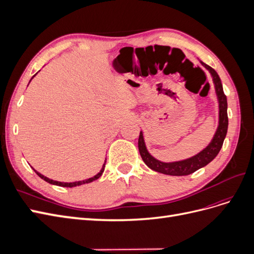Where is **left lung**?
Masks as SVG:
<instances>
[{
  "label": "left lung",
  "instance_id": "8db88e82",
  "mask_svg": "<svg viewBox=\"0 0 254 254\" xmlns=\"http://www.w3.org/2000/svg\"><path fill=\"white\" fill-rule=\"evenodd\" d=\"M200 64L210 72L213 78L215 92H216L217 95L218 126L216 131H215V134L213 135V139L211 140V142L207 144L206 147L203 148L200 152H198L197 155L190 158L180 161H174V162H163V161H160L153 156H151L149 151L147 150V147H146L143 131H140L139 142H137L140 155L142 157V160L144 161V163L152 171L170 176H188L198 171L199 168L209 164L211 161H213L215 157L218 155V152L222 147V144H224V140L228 131L227 96L224 93L221 80L216 71L211 66L205 64L204 63H202V61H200Z\"/></svg>",
  "mask_w": 254,
  "mask_h": 254
}]
</instances>
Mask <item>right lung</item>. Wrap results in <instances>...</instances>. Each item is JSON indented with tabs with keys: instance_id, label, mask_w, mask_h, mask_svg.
Listing matches in <instances>:
<instances>
[{
	"instance_id": "right-lung-1",
	"label": "right lung",
	"mask_w": 254,
	"mask_h": 254,
	"mask_svg": "<svg viewBox=\"0 0 254 254\" xmlns=\"http://www.w3.org/2000/svg\"><path fill=\"white\" fill-rule=\"evenodd\" d=\"M36 75H34L33 77H32V79L35 77ZM30 79V80H32ZM30 80H29V82H30ZM105 165H106V161H105V163L103 164V167H102V170L99 171V173L98 174H96L95 176H93V177H91V178H89V179H84V180H80V181H75V182H60V181H56V180H53V179H50V178H48V177H45V176H43L42 174H40L39 172H37L34 167H32L33 170L35 171V173L40 177L41 179H43L44 181H47L48 183H50V184H53V186H58V187H63V188H74V187H79V186H82V184H86V183H90V182H92V181H94V180H97L99 177H101L102 175H103V173H104V171H105Z\"/></svg>"
}]
</instances>
